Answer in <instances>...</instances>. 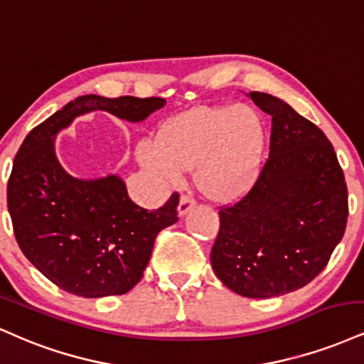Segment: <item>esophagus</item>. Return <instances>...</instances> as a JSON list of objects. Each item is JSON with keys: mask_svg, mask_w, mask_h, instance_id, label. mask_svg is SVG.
Masks as SVG:
<instances>
[{"mask_svg": "<svg viewBox=\"0 0 364 364\" xmlns=\"http://www.w3.org/2000/svg\"><path fill=\"white\" fill-rule=\"evenodd\" d=\"M194 206H196V200L192 199L189 194H183L181 198V203H178V208H177L178 216H186Z\"/></svg>", "mask_w": 364, "mask_h": 364, "instance_id": "1", "label": "esophagus"}]
</instances>
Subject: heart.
Wrapping results in <instances>:
<instances>
[{
    "instance_id": "b5f03b06",
    "label": "heart",
    "mask_w": 364,
    "mask_h": 364,
    "mask_svg": "<svg viewBox=\"0 0 364 364\" xmlns=\"http://www.w3.org/2000/svg\"><path fill=\"white\" fill-rule=\"evenodd\" d=\"M264 151L266 129L250 107H199L164 124L158 139H141L136 160L160 187L175 186L196 168L206 198L232 203L257 181Z\"/></svg>"
}]
</instances>
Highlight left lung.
Wrapping results in <instances>:
<instances>
[{"label": "left lung", "instance_id": "8db88e82", "mask_svg": "<svg viewBox=\"0 0 364 364\" xmlns=\"http://www.w3.org/2000/svg\"><path fill=\"white\" fill-rule=\"evenodd\" d=\"M272 117L271 151L259 181L220 211L215 274L247 298L300 289L327 266L348 223V189L327 136L291 105L247 93Z\"/></svg>", "mask_w": 364, "mask_h": 364}]
</instances>
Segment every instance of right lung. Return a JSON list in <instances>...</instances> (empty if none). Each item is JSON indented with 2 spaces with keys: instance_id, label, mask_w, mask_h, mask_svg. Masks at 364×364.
<instances>
[{
  "instance_id": "obj_1",
  "label": "right lung",
  "mask_w": 364,
  "mask_h": 364,
  "mask_svg": "<svg viewBox=\"0 0 364 364\" xmlns=\"http://www.w3.org/2000/svg\"><path fill=\"white\" fill-rule=\"evenodd\" d=\"M165 104L158 97L81 95L21 143L6 194L13 230L25 257L64 291L104 298L134 288L156 235L178 220V196L148 211L132 203L117 173L75 177L55 155V136L95 110L139 124Z\"/></svg>"
}]
</instances>
